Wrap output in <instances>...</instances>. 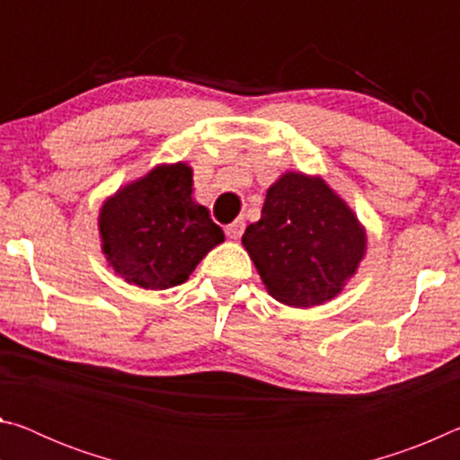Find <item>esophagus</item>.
<instances>
[{"mask_svg":"<svg viewBox=\"0 0 460 460\" xmlns=\"http://www.w3.org/2000/svg\"><path fill=\"white\" fill-rule=\"evenodd\" d=\"M243 229H245V223L243 221H235V223L227 225V229H225V233H227L229 239H239L241 233H243Z\"/></svg>","mask_w":460,"mask_h":460,"instance_id":"34e87169","label":"esophagus"}]
</instances>
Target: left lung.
<instances>
[{
  "label": "left lung",
  "mask_w": 460,
  "mask_h": 460,
  "mask_svg": "<svg viewBox=\"0 0 460 460\" xmlns=\"http://www.w3.org/2000/svg\"><path fill=\"white\" fill-rule=\"evenodd\" d=\"M241 241L268 292L296 308L334 298L365 253V231L345 200L300 172L270 186L261 219Z\"/></svg>",
  "instance_id": "obj_1"
}]
</instances>
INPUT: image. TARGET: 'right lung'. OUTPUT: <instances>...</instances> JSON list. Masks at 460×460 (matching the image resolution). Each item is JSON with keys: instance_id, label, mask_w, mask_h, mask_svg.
<instances>
[{"instance_id": "add662e5", "label": "right lung", "mask_w": 460, "mask_h": 460, "mask_svg": "<svg viewBox=\"0 0 460 460\" xmlns=\"http://www.w3.org/2000/svg\"><path fill=\"white\" fill-rule=\"evenodd\" d=\"M99 231L109 266L146 290L186 282L225 241L207 208L192 200V170L182 162L154 168L107 199Z\"/></svg>"}]
</instances>
